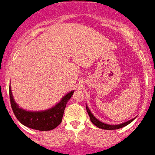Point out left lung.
I'll return each mask as SVG.
<instances>
[{"mask_svg":"<svg viewBox=\"0 0 155 155\" xmlns=\"http://www.w3.org/2000/svg\"><path fill=\"white\" fill-rule=\"evenodd\" d=\"M87 107V114L89 115V118L91 122L93 123V124L96 125L97 127L100 128H103V129H107V130H113V129H118V128H121L123 127H124L126 125H128V124H130L131 122L134 120V119H131V120H129V121L126 122V123H124V124H118V125H109V124H104V123H102L99 120H97V118H95L93 114H92V113L90 112V110L88 109V107Z\"/></svg>","mask_w":155,"mask_h":155,"instance_id":"1","label":"left lung"}]
</instances>
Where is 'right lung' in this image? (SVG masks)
I'll return each mask as SVG.
<instances>
[{"label": "right lung", "mask_w": 155, "mask_h": 155, "mask_svg": "<svg viewBox=\"0 0 155 155\" xmlns=\"http://www.w3.org/2000/svg\"><path fill=\"white\" fill-rule=\"evenodd\" d=\"M72 93L73 91L68 93L60 103L51 109L42 112H28L18 107L13 100L11 87L9 89L11 106L16 118L23 125L40 131L51 130L61 124L67 103L72 96Z\"/></svg>", "instance_id": "add662e5"}]
</instances>
